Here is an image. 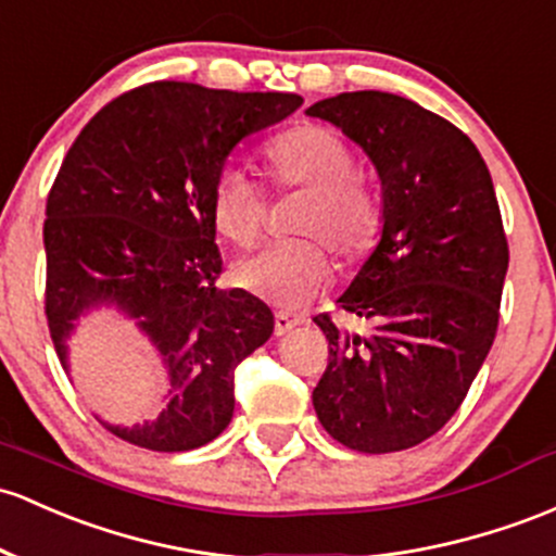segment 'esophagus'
<instances>
[{"label": "esophagus", "mask_w": 556, "mask_h": 556, "mask_svg": "<svg viewBox=\"0 0 556 556\" xmlns=\"http://www.w3.org/2000/svg\"><path fill=\"white\" fill-rule=\"evenodd\" d=\"M301 316H295V314H285V311H279L277 316H274V334H277V338H282V334H288L290 329H295L298 325H301Z\"/></svg>", "instance_id": "1"}]
</instances>
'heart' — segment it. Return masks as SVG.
<instances>
[{
	"label": "heart",
	"instance_id": "obj_1",
	"mask_svg": "<svg viewBox=\"0 0 556 556\" xmlns=\"http://www.w3.org/2000/svg\"><path fill=\"white\" fill-rule=\"evenodd\" d=\"M268 174L279 185L303 187L311 203L298 218V235L319 237L340 258L353 261L380 235V200L356 176L358 161L338 131L303 124L274 139L266 150ZM213 229L235 245H250L264 222V194L242 168L216 174L208 194ZM237 288L279 308H298L329 285L332 268L316 242H271L231 271Z\"/></svg>",
	"mask_w": 556,
	"mask_h": 556
}]
</instances>
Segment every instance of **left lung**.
Here are the masks:
<instances>
[{"label":"left lung","mask_w":556,"mask_h":556,"mask_svg":"<svg viewBox=\"0 0 556 556\" xmlns=\"http://www.w3.org/2000/svg\"><path fill=\"white\" fill-rule=\"evenodd\" d=\"M306 115L367 152L382 189L380 240L338 298L375 329L316 316V417L353 451L412 448L454 417L496 338L509 248L491 174L467 134L406 97L345 91Z\"/></svg>","instance_id":"8db88e82"}]
</instances>
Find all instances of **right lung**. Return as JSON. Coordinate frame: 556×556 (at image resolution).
Here are the masks:
<instances>
[{
  "label": "right lung",
  "instance_id": "right-lung-1",
  "mask_svg": "<svg viewBox=\"0 0 556 556\" xmlns=\"http://www.w3.org/2000/svg\"><path fill=\"white\" fill-rule=\"evenodd\" d=\"M303 105L282 91L155 81L84 126L47 198V321L71 375L68 340L91 311L134 321L166 371V406L144 425H110L150 451H192L235 414V367L274 332L245 290H216L208 194L231 150Z\"/></svg>",
  "mask_w": 556,
  "mask_h": 556
}]
</instances>
